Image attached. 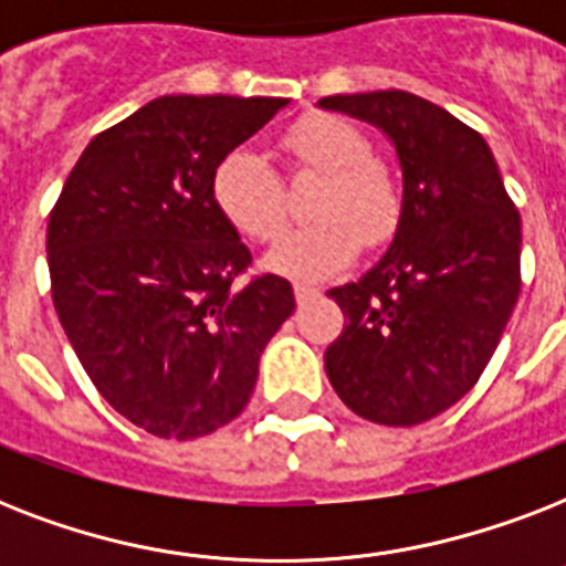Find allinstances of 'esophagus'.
<instances>
[{"instance_id": "34e87169", "label": "esophagus", "mask_w": 566, "mask_h": 566, "mask_svg": "<svg viewBox=\"0 0 566 566\" xmlns=\"http://www.w3.org/2000/svg\"><path fill=\"white\" fill-rule=\"evenodd\" d=\"M293 293H296V302H311L314 300V296H319V291L317 287H314V284H305V282H296L293 284Z\"/></svg>"}]
</instances>
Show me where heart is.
I'll return each mask as SVG.
<instances>
[{
	"instance_id": "b5f03b06",
	"label": "heart",
	"mask_w": 566,
	"mask_h": 566,
	"mask_svg": "<svg viewBox=\"0 0 566 566\" xmlns=\"http://www.w3.org/2000/svg\"><path fill=\"white\" fill-rule=\"evenodd\" d=\"M287 170L323 172L311 199L314 222L284 231L266 264L284 275L317 282L337 273L367 247H385L402 222L405 196L396 172L373 158L361 128L335 114H308L279 137ZM211 202L231 229L270 240L284 222V185L273 164L249 149H231L211 172Z\"/></svg>"
}]
</instances>
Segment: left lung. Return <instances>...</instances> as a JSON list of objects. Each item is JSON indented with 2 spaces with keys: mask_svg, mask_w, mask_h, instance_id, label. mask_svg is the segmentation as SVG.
<instances>
[{
  "mask_svg": "<svg viewBox=\"0 0 566 566\" xmlns=\"http://www.w3.org/2000/svg\"><path fill=\"white\" fill-rule=\"evenodd\" d=\"M385 132L405 211L387 255L328 291L344 332L326 373L358 417L417 426L455 405L500 346L520 296V211L475 128L405 91L326 96Z\"/></svg>",
  "mask_w": 566,
  "mask_h": 566,
  "instance_id": "8db88e82",
  "label": "left lung"
}]
</instances>
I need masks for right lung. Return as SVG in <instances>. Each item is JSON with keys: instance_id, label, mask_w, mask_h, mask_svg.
<instances>
[{"instance_id": "right-lung-1", "label": "right lung", "mask_w": 566, "mask_h": 566, "mask_svg": "<svg viewBox=\"0 0 566 566\" xmlns=\"http://www.w3.org/2000/svg\"><path fill=\"white\" fill-rule=\"evenodd\" d=\"M279 96H161L93 137L49 213L57 319L102 399L155 438L211 434L247 408L291 282L211 202L222 155Z\"/></svg>"}]
</instances>
